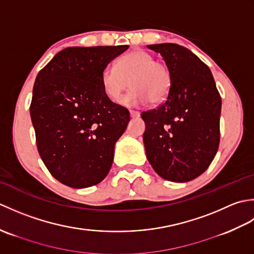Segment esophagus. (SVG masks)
<instances>
[{"mask_svg": "<svg viewBox=\"0 0 254 254\" xmlns=\"http://www.w3.org/2000/svg\"><path fill=\"white\" fill-rule=\"evenodd\" d=\"M130 116H131V118H138L139 116H141V113H139L138 111H135V110H130Z\"/></svg>", "mask_w": 254, "mask_h": 254, "instance_id": "1", "label": "esophagus"}]
</instances>
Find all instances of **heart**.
I'll list each match as a JSON object with an SVG mask.
<instances>
[{"mask_svg": "<svg viewBox=\"0 0 254 254\" xmlns=\"http://www.w3.org/2000/svg\"><path fill=\"white\" fill-rule=\"evenodd\" d=\"M100 80L108 98L117 104L131 83L134 89L123 99V104L138 106L149 100L150 104L157 105L168 97L172 75L168 64L163 60H157L146 51L133 50L118 59L116 67L102 69Z\"/></svg>", "mask_w": 254, "mask_h": 254, "instance_id": "heart-1", "label": "heart"}]
</instances>
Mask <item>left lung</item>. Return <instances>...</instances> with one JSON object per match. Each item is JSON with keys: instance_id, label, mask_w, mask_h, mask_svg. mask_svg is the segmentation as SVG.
I'll return each instance as SVG.
<instances>
[{"instance_id": "1", "label": "left lung", "mask_w": 254, "mask_h": 254, "mask_svg": "<svg viewBox=\"0 0 254 254\" xmlns=\"http://www.w3.org/2000/svg\"><path fill=\"white\" fill-rule=\"evenodd\" d=\"M147 47L160 53L172 75L167 99L141 115L147 159L164 179L191 181L208 168L217 153L222 98L208 66L187 48Z\"/></svg>"}]
</instances>
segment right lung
<instances>
[{
  "label": "right lung",
  "mask_w": 254,
  "mask_h": 254,
  "mask_svg": "<svg viewBox=\"0 0 254 254\" xmlns=\"http://www.w3.org/2000/svg\"><path fill=\"white\" fill-rule=\"evenodd\" d=\"M128 46L71 47L38 73L30 117L37 148L50 174L67 187L95 186L109 172L130 112L112 102L100 75Z\"/></svg>",
  "instance_id": "1"
}]
</instances>
